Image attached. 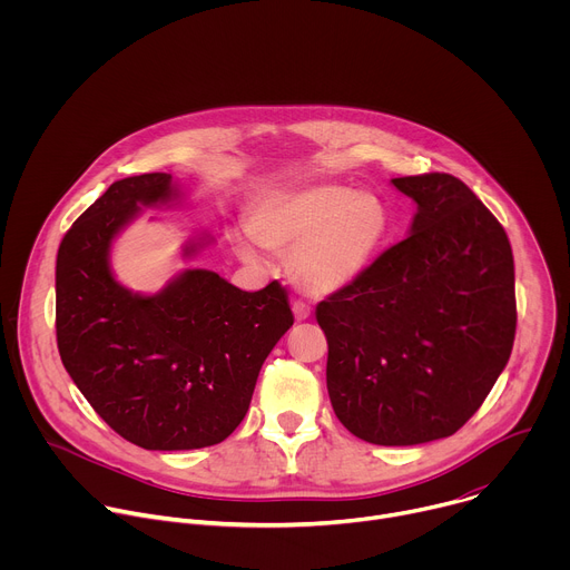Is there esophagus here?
Masks as SVG:
<instances>
[{"mask_svg": "<svg viewBox=\"0 0 570 570\" xmlns=\"http://www.w3.org/2000/svg\"><path fill=\"white\" fill-rule=\"evenodd\" d=\"M293 315H295V320H297V322L308 320V315H311V306H308V304H304V302H299V299H295V302H293Z\"/></svg>", "mask_w": 570, "mask_h": 570, "instance_id": "esophagus-1", "label": "esophagus"}]
</instances>
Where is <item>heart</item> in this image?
Listing matches in <instances>:
<instances>
[{"mask_svg": "<svg viewBox=\"0 0 570 570\" xmlns=\"http://www.w3.org/2000/svg\"><path fill=\"white\" fill-rule=\"evenodd\" d=\"M392 229L387 205L345 185H313L277 191L248 216V232L262 248L288 257L293 282L311 295H332L367 273ZM236 250L253 262L255 250Z\"/></svg>", "mask_w": 570, "mask_h": 570, "instance_id": "1", "label": "heart"}]
</instances>
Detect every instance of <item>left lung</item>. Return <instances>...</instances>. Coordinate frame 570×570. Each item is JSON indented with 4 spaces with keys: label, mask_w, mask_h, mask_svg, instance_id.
<instances>
[{
    "label": "left lung",
    "mask_w": 570,
    "mask_h": 570,
    "mask_svg": "<svg viewBox=\"0 0 570 570\" xmlns=\"http://www.w3.org/2000/svg\"><path fill=\"white\" fill-rule=\"evenodd\" d=\"M415 200L409 236L315 306L327 390L356 438L413 446L453 435L505 370L517 332L503 225L449 174L390 180Z\"/></svg>",
    "instance_id": "left-lung-1"
}]
</instances>
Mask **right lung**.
Segmentation results:
<instances>
[{"instance_id":"obj_1","label":"right lung","mask_w":570,"mask_h":570,"mask_svg":"<svg viewBox=\"0 0 570 570\" xmlns=\"http://www.w3.org/2000/svg\"><path fill=\"white\" fill-rule=\"evenodd\" d=\"M180 198L171 174L117 180L69 227L56 259V338L65 370L97 415L148 451L223 442L250 409L259 370L291 330L277 282L248 293L214 271L187 268L155 295L110 268L117 234L141 207ZM212 238L183 248L194 257Z\"/></svg>"}]
</instances>
